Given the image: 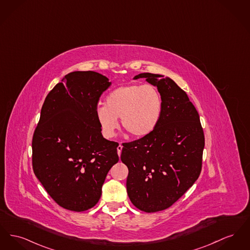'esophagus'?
I'll list each match as a JSON object with an SVG mask.
<instances>
[{
  "label": "esophagus",
  "instance_id": "obj_1",
  "mask_svg": "<svg viewBox=\"0 0 250 250\" xmlns=\"http://www.w3.org/2000/svg\"><path fill=\"white\" fill-rule=\"evenodd\" d=\"M122 149H123V146H121V144L117 146V152H118V155H119V157L121 156V153H122Z\"/></svg>",
  "mask_w": 250,
  "mask_h": 250
}]
</instances>
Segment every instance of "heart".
I'll use <instances>...</instances> for the list:
<instances>
[{
  "instance_id": "1",
  "label": "heart",
  "mask_w": 250,
  "mask_h": 250,
  "mask_svg": "<svg viewBox=\"0 0 250 250\" xmlns=\"http://www.w3.org/2000/svg\"><path fill=\"white\" fill-rule=\"evenodd\" d=\"M162 98L152 85L130 84L111 90L98 105L96 118L105 138H112L118 128V118L123 127L134 137L143 138L155 130L162 113Z\"/></svg>"
}]
</instances>
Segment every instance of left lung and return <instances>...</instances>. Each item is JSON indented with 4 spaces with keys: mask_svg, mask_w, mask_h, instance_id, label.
<instances>
[{
    "mask_svg": "<svg viewBox=\"0 0 250 250\" xmlns=\"http://www.w3.org/2000/svg\"><path fill=\"white\" fill-rule=\"evenodd\" d=\"M144 73L162 98L159 125L151 134L123 145L121 161L128 168L126 190L133 205L146 212L173 205L196 181L205 146L198 112L187 93L169 77Z\"/></svg>",
    "mask_w": 250,
    "mask_h": 250,
    "instance_id": "1",
    "label": "left lung"
}]
</instances>
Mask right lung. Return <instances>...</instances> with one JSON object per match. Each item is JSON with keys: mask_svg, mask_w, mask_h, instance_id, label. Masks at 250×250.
Masks as SVG:
<instances>
[{"mask_svg": "<svg viewBox=\"0 0 250 250\" xmlns=\"http://www.w3.org/2000/svg\"><path fill=\"white\" fill-rule=\"evenodd\" d=\"M111 85L87 71L65 75L48 93L32 141L33 170L60 207L84 211L102 194L117 163V143L105 140L96 118L100 96Z\"/></svg>", "mask_w": 250, "mask_h": 250, "instance_id": "1", "label": "right lung"}]
</instances>
